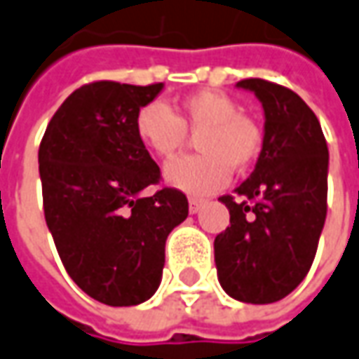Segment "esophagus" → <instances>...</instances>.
Wrapping results in <instances>:
<instances>
[{"label": "esophagus", "instance_id": "1", "mask_svg": "<svg viewBox=\"0 0 359 359\" xmlns=\"http://www.w3.org/2000/svg\"><path fill=\"white\" fill-rule=\"evenodd\" d=\"M201 208H203V199H197V197L189 199V213H197Z\"/></svg>", "mask_w": 359, "mask_h": 359}]
</instances>
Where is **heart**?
<instances>
[{"label": "heart", "instance_id": "heart-1", "mask_svg": "<svg viewBox=\"0 0 359 359\" xmlns=\"http://www.w3.org/2000/svg\"><path fill=\"white\" fill-rule=\"evenodd\" d=\"M134 128L138 140L162 160H174L184 150L187 132L197 134L196 148L201 154L170 163L163 172L165 184L191 196L219 191L233 168L245 172L263 148L257 122L241 114L233 98L213 90L185 96L175 114L162 102H150L138 110Z\"/></svg>", "mask_w": 359, "mask_h": 359}]
</instances>
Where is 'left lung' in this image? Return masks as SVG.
I'll return each instance as SVG.
<instances>
[{
	"label": "left lung",
	"instance_id": "8db88e82",
	"mask_svg": "<svg viewBox=\"0 0 359 359\" xmlns=\"http://www.w3.org/2000/svg\"><path fill=\"white\" fill-rule=\"evenodd\" d=\"M263 104L264 136L252 174L219 197L231 227L215 237L219 285L235 300L276 302L312 266L326 221L328 146L316 114L290 88L263 79L237 83Z\"/></svg>",
	"mask_w": 359,
	"mask_h": 359
}]
</instances>
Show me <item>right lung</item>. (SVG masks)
<instances>
[{
  "mask_svg": "<svg viewBox=\"0 0 359 359\" xmlns=\"http://www.w3.org/2000/svg\"><path fill=\"white\" fill-rule=\"evenodd\" d=\"M163 84H84L50 118L39 146L43 209L76 286L108 306H136L162 283L165 239L187 217V197L160 182L134 120Z\"/></svg>",
  "mask_w": 359,
  "mask_h": 359,
  "instance_id": "add662e5",
  "label": "right lung"
}]
</instances>
